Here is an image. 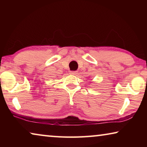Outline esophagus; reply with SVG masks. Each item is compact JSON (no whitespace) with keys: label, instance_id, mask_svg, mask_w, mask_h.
Here are the masks:
<instances>
[{"label":"esophagus","instance_id":"esophagus-1","mask_svg":"<svg viewBox=\"0 0 147 147\" xmlns=\"http://www.w3.org/2000/svg\"><path fill=\"white\" fill-rule=\"evenodd\" d=\"M77 74V71H71V74H73V75H76Z\"/></svg>","mask_w":147,"mask_h":147}]
</instances>
